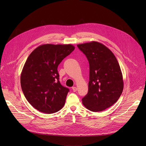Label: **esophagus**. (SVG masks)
Returning <instances> with one entry per match:
<instances>
[{"label": "esophagus", "instance_id": "esophagus-1", "mask_svg": "<svg viewBox=\"0 0 146 146\" xmlns=\"http://www.w3.org/2000/svg\"><path fill=\"white\" fill-rule=\"evenodd\" d=\"M72 89H73V92H76V91H77V88H76V87H73Z\"/></svg>", "mask_w": 146, "mask_h": 146}]
</instances>
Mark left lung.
Here are the masks:
<instances>
[{
  "mask_svg": "<svg viewBox=\"0 0 146 146\" xmlns=\"http://www.w3.org/2000/svg\"><path fill=\"white\" fill-rule=\"evenodd\" d=\"M77 46L89 63L88 92L82 98V103L91 111H102L115 103L123 90L120 66L113 52L100 42L92 41Z\"/></svg>",
  "mask_w": 146,
  "mask_h": 146,
  "instance_id": "left-lung-1",
  "label": "left lung"
}]
</instances>
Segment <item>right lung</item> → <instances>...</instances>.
Masks as SVG:
<instances>
[{
	"label": "right lung",
	"instance_id": "1",
	"mask_svg": "<svg viewBox=\"0 0 146 146\" xmlns=\"http://www.w3.org/2000/svg\"><path fill=\"white\" fill-rule=\"evenodd\" d=\"M71 44L40 45L28 57L21 75V85L28 102L41 112H58L65 104L69 89L61 85L58 64L74 50Z\"/></svg>",
	"mask_w": 146,
	"mask_h": 146
}]
</instances>
